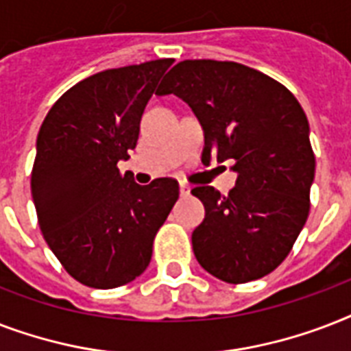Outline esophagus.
Masks as SVG:
<instances>
[{"instance_id":"34e87169","label":"esophagus","mask_w":351,"mask_h":351,"mask_svg":"<svg viewBox=\"0 0 351 351\" xmlns=\"http://www.w3.org/2000/svg\"><path fill=\"white\" fill-rule=\"evenodd\" d=\"M191 193V187L187 186V184H184V182H180V195L182 197H187Z\"/></svg>"}]
</instances>
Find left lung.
<instances>
[{"label": "left lung", "mask_w": 351, "mask_h": 351, "mask_svg": "<svg viewBox=\"0 0 351 351\" xmlns=\"http://www.w3.org/2000/svg\"><path fill=\"white\" fill-rule=\"evenodd\" d=\"M156 95L186 101L204 129V162H230L237 173L228 197L211 186L191 191L206 208L191 237L198 264L230 284L271 273L304 228L315 176L297 98L261 71L217 60L176 63Z\"/></svg>", "instance_id": "obj_1"}]
</instances>
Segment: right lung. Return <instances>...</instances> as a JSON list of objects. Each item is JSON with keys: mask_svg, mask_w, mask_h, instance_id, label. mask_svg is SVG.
I'll list each match as a JSON object with an SVG mask.
<instances>
[{"mask_svg": "<svg viewBox=\"0 0 351 351\" xmlns=\"http://www.w3.org/2000/svg\"><path fill=\"white\" fill-rule=\"evenodd\" d=\"M173 60L107 69L65 93L38 132L30 191L43 239L71 277L111 289L140 277L178 200V182L138 186L120 160Z\"/></svg>", "mask_w": 351, "mask_h": 351, "instance_id": "obj_1", "label": "right lung"}]
</instances>
